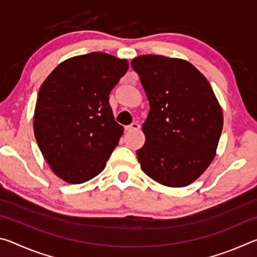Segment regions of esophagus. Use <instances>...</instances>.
Here are the masks:
<instances>
[{"label": "esophagus", "mask_w": 257, "mask_h": 257, "mask_svg": "<svg viewBox=\"0 0 257 257\" xmlns=\"http://www.w3.org/2000/svg\"><path fill=\"white\" fill-rule=\"evenodd\" d=\"M139 128H141V125H139L138 122H133L132 124H129L127 128L128 132H135V130H139Z\"/></svg>", "instance_id": "obj_1"}]
</instances>
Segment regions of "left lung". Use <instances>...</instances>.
<instances>
[{
  "mask_svg": "<svg viewBox=\"0 0 257 257\" xmlns=\"http://www.w3.org/2000/svg\"><path fill=\"white\" fill-rule=\"evenodd\" d=\"M132 67L151 106L143 123L145 144L137 151L142 170L161 185H189L212 162L223 127L210 82L180 59L141 55Z\"/></svg>",
  "mask_w": 257,
  "mask_h": 257,
  "instance_id": "left-lung-1",
  "label": "left lung"
}]
</instances>
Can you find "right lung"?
Listing matches in <instances>:
<instances>
[{
  "instance_id": "1",
  "label": "right lung",
  "mask_w": 257,
  "mask_h": 257,
  "mask_svg": "<svg viewBox=\"0 0 257 257\" xmlns=\"http://www.w3.org/2000/svg\"><path fill=\"white\" fill-rule=\"evenodd\" d=\"M127 70V60L93 52L63 61L42 84L34 133L61 179L82 184L105 168L123 134L108 95Z\"/></svg>"
}]
</instances>
